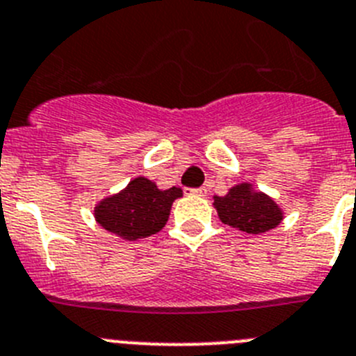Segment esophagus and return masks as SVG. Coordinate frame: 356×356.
I'll list each match as a JSON object with an SVG mask.
<instances>
[{
  "instance_id": "obj_1",
  "label": "esophagus",
  "mask_w": 356,
  "mask_h": 356,
  "mask_svg": "<svg viewBox=\"0 0 356 356\" xmlns=\"http://www.w3.org/2000/svg\"><path fill=\"white\" fill-rule=\"evenodd\" d=\"M184 193L186 195H197V197H206L207 190L206 188H193V190H191V188H186Z\"/></svg>"
}]
</instances>
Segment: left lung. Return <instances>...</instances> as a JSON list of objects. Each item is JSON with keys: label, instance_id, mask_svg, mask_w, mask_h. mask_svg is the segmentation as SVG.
<instances>
[{"label": "left lung", "instance_id": "1", "mask_svg": "<svg viewBox=\"0 0 356 356\" xmlns=\"http://www.w3.org/2000/svg\"><path fill=\"white\" fill-rule=\"evenodd\" d=\"M213 198L222 223L252 236L268 232L284 220V209L270 195L255 190L252 182H239L227 191L225 197L214 195Z\"/></svg>", "mask_w": 356, "mask_h": 356}]
</instances>
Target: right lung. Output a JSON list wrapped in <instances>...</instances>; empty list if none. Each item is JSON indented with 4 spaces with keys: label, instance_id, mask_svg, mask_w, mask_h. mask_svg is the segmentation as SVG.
<instances>
[{
    "label": "right lung",
    "instance_id": "right-lung-1",
    "mask_svg": "<svg viewBox=\"0 0 356 356\" xmlns=\"http://www.w3.org/2000/svg\"><path fill=\"white\" fill-rule=\"evenodd\" d=\"M182 197L181 188L159 190L147 177L131 179L118 193L101 198L94 207L95 222L126 241L149 238L159 232L168 222L172 204Z\"/></svg>",
    "mask_w": 356,
    "mask_h": 356
}]
</instances>
